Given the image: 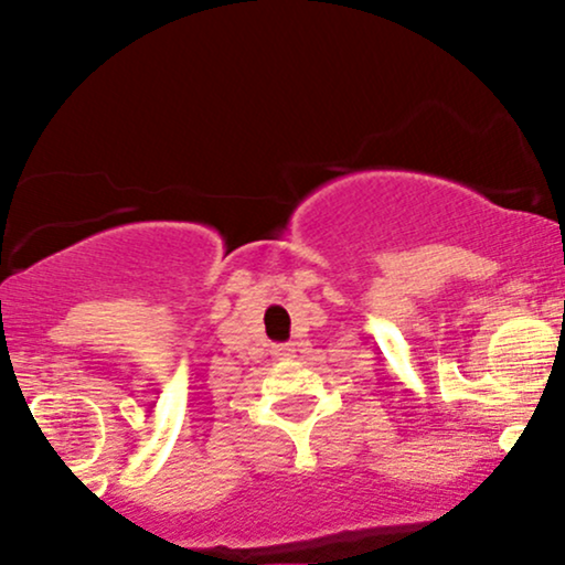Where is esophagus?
I'll use <instances>...</instances> for the list:
<instances>
[{"label":"esophagus","instance_id":"obj_1","mask_svg":"<svg viewBox=\"0 0 565 565\" xmlns=\"http://www.w3.org/2000/svg\"><path fill=\"white\" fill-rule=\"evenodd\" d=\"M276 355H278V359H291V355H295V348H291V345H278L276 348Z\"/></svg>","mask_w":565,"mask_h":565}]
</instances>
